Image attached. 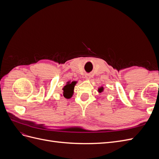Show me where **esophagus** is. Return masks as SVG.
<instances>
[{
  "mask_svg": "<svg viewBox=\"0 0 159 159\" xmlns=\"http://www.w3.org/2000/svg\"><path fill=\"white\" fill-rule=\"evenodd\" d=\"M85 78L88 79V80L90 79V78H91V75H88V74L86 75H85Z\"/></svg>",
  "mask_w": 159,
  "mask_h": 159,
  "instance_id": "34e87169",
  "label": "esophagus"
}]
</instances>
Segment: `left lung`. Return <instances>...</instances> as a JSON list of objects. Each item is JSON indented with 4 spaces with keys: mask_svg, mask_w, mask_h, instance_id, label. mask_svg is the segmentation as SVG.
I'll list each match as a JSON object with an SVG mask.
<instances>
[{
    "mask_svg": "<svg viewBox=\"0 0 159 159\" xmlns=\"http://www.w3.org/2000/svg\"><path fill=\"white\" fill-rule=\"evenodd\" d=\"M103 91V87H101V88H99V89H98V91L99 93H101V92H102V91Z\"/></svg>",
    "mask_w": 159,
    "mask_h": 159,
    "instance_id": "8db88e82",
    "label": "left lung"
}]
</instances>
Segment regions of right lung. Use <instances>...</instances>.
<instances>
[{
  "mask_svg": "<svg viewBox=\"0 0 159 159\" xmlns=\"http://www.w3.org/2000/svg\"><path fill=\"white\" fill-rule=\"evenodd\" d=\"M76 81H72V82H68L66 85H65L63 90V95L64 97L67 98V99H70L72 97V95L74 93V86L76 84Z\"/></svg>",
  "mask_w": 159,
  "mask_h": 159,
  "instance_id": "right-lung-1",
  "label": "right lung"
}]
</instances>
